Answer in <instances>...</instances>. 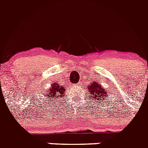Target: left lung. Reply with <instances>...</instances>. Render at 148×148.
I'll return each mask as SVG.
<instances>
[{"mask_svg":"<svg viewBox=\"0 0 148 148\" xmlns=\"http://www.w3.org/2000/svg\"><path fill=\"white\" fill-rule=\"evenodd\" d=\"M89 90L91 94V101L93 99H96L97 101H101L104 100V96H107V90H104L103 87H101V84H99L97 83V81H95V82H92L91 84L89 86ZM102 102V101H101Z\"/></svg>","mask_w":148,"mask_h":148,"instance_id":"8db88e82","label":"left lung"}]
</instances>
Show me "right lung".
Listing matches in <instances>:
<instances>
[{"label": "right lung", "mask_w": 148, "mask_h": 148, "mask_svg": "<svg viewBox=\"0 0 148 148\" xmlns=\"http://www.w3.org/2000/svg\"><path fill=\"white\" fill-rule=\"evenodd\" d=\"M45 95H47V98L50 99L52 98H61L64 95L65 89L64 86H61L59 84H52V87L49 89L48 91H46Z\"/></svg>", "instance_id": "obj_1"}]
</instances>
